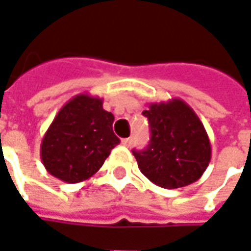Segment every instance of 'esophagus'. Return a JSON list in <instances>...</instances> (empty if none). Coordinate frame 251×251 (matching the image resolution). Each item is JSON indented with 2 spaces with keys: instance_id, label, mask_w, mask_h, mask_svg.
I'll return each instance as SVG.
<instances>
[{
  "instance_id": "obj_1",
  "label": "esophagus",
  "mask_w": 251,
  "mask_h": 251,
  "mask_svg": "<svg viewBox=\"0 0 251 251\" xmlns=\"http://www.w3.org/2000/svg\"><path fill=\"white\" fill-rule=\"evenodd\" d=\"M122 144H123V146H126V147H129V146L132 144V139L131 138L123 139V140H122Z\"/></svg>"
}]
</instances>
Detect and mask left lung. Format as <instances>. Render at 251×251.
Wrapping results in <instances>:
<instances>
[{
	"label": "left lung",
	"instance_id": "left-lung-1",
	"mask_svg": "<svg viewBox=\"0 0 251 251\" xmlns=\"http://www.w3.org/2000/svg\"><path fill=\"white\" fill-rule=\"evenodd\" d=\"M151 139L143 151H133L139 170L153 184L179 188L197 182L211 159V144L197 113L182 99L148 104Z\"/></svg>",
	"mask_w": 251,
	"mask_h": 251
}]
</instances>
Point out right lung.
Segmentation results:
<instances>
[{
	"label": "right lung",
	"instance_id": "1",
	"mask_svg": "<svg viewBox=\"0 0 251 251\" xmlns=\"http://www.w3.org/2000/svg\"><path fill=\"white\" fill-rule=\"evenodd\" d=\"M113 120L100 98L81 93L71 99L41 142L40 155L47 171L65 183L91 178L120 143L112 131Z\"/></svg>",
	"mask_w": 251,
	"mask_h": 251
}]
</instances>
